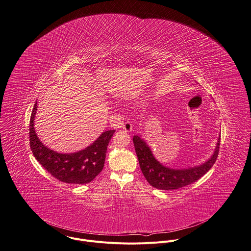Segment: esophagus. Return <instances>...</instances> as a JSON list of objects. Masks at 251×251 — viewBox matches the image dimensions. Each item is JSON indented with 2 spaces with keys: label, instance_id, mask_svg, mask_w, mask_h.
Segmentation results:
<instances>
[{
  "label": "esophagus",
  "instance_id": "1",
  "mask_svg": "<svg viewBox=\"0 0 251 251\" xmlns=\"http://www.w3.org/2000/svg\"><path fill=\"white\" fill-rule=\"evenodd\" d=\"M122 128H123V130H125L126 132H130V131L133 129V124H132V122H130V121L128 120V121H126V122L122 125Z\"/></svg>",
  "mask_w": 251,
  "mask_h": 251
}]
</instances>
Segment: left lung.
<instances>
[{"label": "left lung", "instance_id": "8db88e82", "mask_svg": "<svg viewBox=\"0 0 251 251\" xmlns=\"http://www.w3.org/2000/svg\"><path fill=\"white\" fill-rule=\"evenodd\" d=\"M133 142L141 170L151 186L161 190H175L197 181L213 166L219 152L220 136L211 157L200 166L188 169H171L162 165L140 136H134Z\"/></svg>", "mask_w": 251, "mask_h": 251}]
</instances>
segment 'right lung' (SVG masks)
I'll list each match as a JSON object with an SVG mask.
<instances>
[{
  "label": "right lung",
  "mask_w": 251,
  "mask_h": 251,
  "mask_svg": "<svg viewBox=\"0 0 251 251\" xmlns=\"http://www.w3.org/2000/svg\"><path fill=\"white\" fill-rule=\"evenodd\" d=\"M37 102L30 119V148L38 162L58 180L73 184L91 182L101 172L104 164L106 149L115 130L104 131L89 147L75 153H58L51 151L40 141L34 120L37 113Z\"/></svg>",
  "instance_id": "obj_1"
}]
</instances>
